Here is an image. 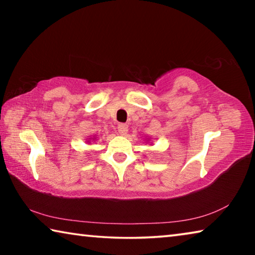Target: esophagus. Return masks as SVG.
Returning a JSON list of instances; mask_svg holds the SVG:
<instances>
[{
    "instance_id": "34e87169",
    "label": "esophagus",
    "mask_w": 255,
    "mask_h": 255,
    "mask_svg": "<svg viewBox=\"0 0 255 255\" xmlns=\"http://www.w3.org/2000/svg\"><path fill=\"white\" fill-rule=\"evenodd\" d=\"M117 129H118L119 135L124 136V135H126L127 131H128V126H127V125H125V124H120V125H118Z\"/></svg>"
}]
</instances>
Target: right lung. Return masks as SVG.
<instances>
[{
  "mask_svg": "<svg viewBox=\"0 0 255 255\" xmlns=\"http://www.w3.org/2000/svg\"><path fill=\"white\" fill-rule=\"evenodd\" d=\"M90 139H92V140H96V137H93V138H90ZM90 139H89L88 141H90Z\"/></svg>",
  "mask_w": 255,
  "mask_h": 255,
  "instance_id": "1",
  "label": "right lung"
}]
</instances>
